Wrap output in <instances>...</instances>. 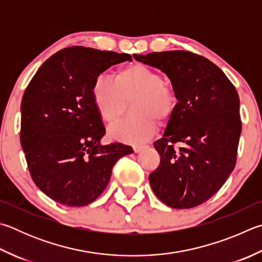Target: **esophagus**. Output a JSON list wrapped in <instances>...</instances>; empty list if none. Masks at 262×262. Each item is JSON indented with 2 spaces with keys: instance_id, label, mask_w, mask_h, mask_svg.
Wrapping results in <instances>:
<instances>
[{
  "instance_id": "esophagus-1",
  "label": "esophagus",
  "mask_w": 262,
  "mask_h": 262,
  "mask_svg": "<svg viewBox=\"0 0 262 262\" xmlns=\"http://www.w3.org/2000/svg\"><path fill=\"white\" fill-rule=\"evenodd\" d=\"M144 146H145L144 144H134V145H133V149H134L135 154H139V152H140L142 149H143Z\"/></svg>"
}]
</instances>
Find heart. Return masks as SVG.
I'll return each mask as SVG.
<instances>
[{"instance_id":"heart-1","label":"heart","mask_w":262,"mask_h":262,"mask_svg":"<svg viewBox=\"0 0 262 262\" xmlns=\"http://www.w3.org/2000/svg\"><path fill=\"white\" fill-rule=\"evenodd\" d=\"M93 101L104 121L115 123L121 118L126 102L132 104L135 116L112 126L108 134L115 140L136 143L149 140L157 130V120L167 121L178 106L174 87L163 77L143 64L119 69L115 78L101 75L93 84Z\"/></svg>"}]
</instances>
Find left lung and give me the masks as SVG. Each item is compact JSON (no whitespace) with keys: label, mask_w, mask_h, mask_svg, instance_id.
<instances>
[{"label":"left lung","mask_w":262,"mask_h":262,"mask_svg":"<svg viewBox=\"0 0 262 262\" xmlns=\"http://www.w3.org/2000/svg\"><path fill=\"white\" fill-rule=\"evenodd\" d=\"M134 58L163 71L179 101L163 137L154 143L160 164L149 177L151 188L172 208L201 205L235 168L242 132L238 93L215 64L193 52H151Z\"/></svg>","instance_id":"1"}]
</instances>
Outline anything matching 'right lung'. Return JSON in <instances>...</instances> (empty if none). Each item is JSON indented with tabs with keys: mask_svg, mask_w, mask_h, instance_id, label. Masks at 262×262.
<instances>
[{
	"mask_svg": "<svg viewBox=\"0 0 262 262\" xmlns=\"http://www.w3.org/2000/svg\"><path fill=\"white\" fill-rule=\"evenodd\" d=\"M132 61L129 54L69 47L47 59L21 99L20 143L32 180L63 205L93 203L111 179L112 168L133 147L102 145L105 135L95 107V80L112 65Z\"/></svg>",
	"mask_w": 262,
	"mask_h": 262,
	"instance_id": "right-lung-1",
	"label": "right lung"
}]
</instances>
